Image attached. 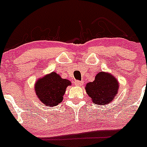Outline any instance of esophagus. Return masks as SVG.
Wrapping results in <instances>:
<instances>
[{"label":"esophagus","mask_w":147,"mask_h":147,"mask_svg":"<svg viewBox=\"0 0 147 147\" xmlns=\"http://www.w3.org/2000/svg\"><path fill=\"white\" fill-rule=\"evenodd\" d=\"M75 85L76 86H82L83 84V81H80V80H76L74 82Z\"/></svg>","instance_id":"34e87169"}]
</instances>
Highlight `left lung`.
Masks as SVG:
<instances>
[{
	"instance_id": "obj_1",
	"label": "left lung",
	"mask_w": 147,
	"mask_h": 147,
	"mask_svg": "<svg viewBox=\"0 0 147 147\" xmlns=\"http://www.w3.org/2000/svg\"><path fill=\"white\" fill-rule=\"evenodd\" d=\"M86 91L94 104L107 105L115 99L118 93V83L109 73L100 72L96 75L93 82L86 84Z\"/></svg>"
}]
</instances>
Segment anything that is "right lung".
I'll use <instances>...</instances> for the list:
<instances>
[{"instance_id": "right-lung-1", "label": "right lung", "mask_w": 147, "mask_h": 147, "mask_svg": "<svg viewBox=\"0 0 147 147\" xmlns=\"http://www.w3.org/2000/svg\"><path fill=\"white\" fill-rule=\"evenodd\" d=\"M71 83L68 80L62 79L55 72L46 75L37 80L35 86L36 96L45 105L54 106L63 100V96L67 86Z\"/></svg>"}]
</instances>
